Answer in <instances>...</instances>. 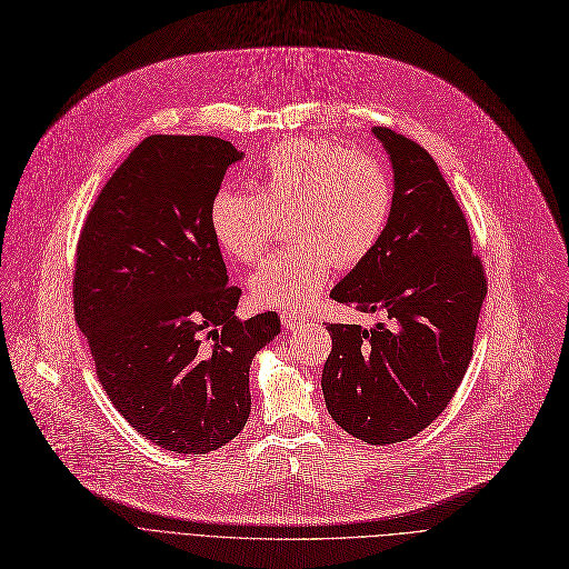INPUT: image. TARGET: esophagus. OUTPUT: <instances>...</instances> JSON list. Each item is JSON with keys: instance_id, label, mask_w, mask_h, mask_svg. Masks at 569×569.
I'll list each match as a JSON object with an SVG mask.
<instances>
[{"instance_id": "obj_1", "label": "esophagus", "mask_w": 569, "mask_h": 569, "mask_svg": "<svg viewBox=\"0 0 569 569\" xmlns=\"http://www.w3.org/2000/svg\"><path fill=\"white\" fill-rule=\"evenodd\" d=\"M281 322H283L286 330H295V327H300V325L305 322V316H300V313H290V311H283V313H281Z\"/></svg>"}]
</instances>
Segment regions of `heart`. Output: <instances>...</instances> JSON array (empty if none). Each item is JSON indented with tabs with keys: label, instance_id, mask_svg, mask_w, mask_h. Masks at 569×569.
<instances>
[{
	"label": "heart",
	"instance_id": "obj_1",
	"mask_svg": "<svg viewBox=\"0 0 569 569\" xmlns=\"http://www.w3.org/2000/svg\"><path fill=\"white\" fill-rule=\"evenodd\" d=\"M392 174L378 159L330 140H288L267 154L256 191L221 189L209 228L234 260L262 258L286 221L292 242L260 264L249 288L260 307L300 311L322 292L335 262L371 256L390 226Z\"/></svg>",
	"mask_w": 569,
	"mask_h": 569
}]
</instances>
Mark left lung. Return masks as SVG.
Masks as SVG:
<instances>
[{
	"instance_id": "left-lung-1",
	"label": "left lung",
	"mask_w": 569,
	"mask_h": 569,
	"mask_svg": "<svg viewBox=\"0 0 569 569\" xmlns=\"http://www.w3.org/2000/svg\"><path fill=\"white\" fill-rule=\"evenodd\" d=\"M395 168V207L380 244L335 286L332 300L387 322H335L322 395L332 420L369 445L427 429L447 408L472 357L487 297L463 209L422 144L376 127Z\"/></svg>"
}]
</instances>
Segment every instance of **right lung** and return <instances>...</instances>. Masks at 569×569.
<instances>
[{"instance_id": "add662e5", "label": "right lung", "mask_w": 569, "mask_h": 569, "mask_svg": "<svg viewBox=\"0 0 569 569\" xmlns=\"http://www.w3.org/2000/svg\"><path fill=\"white\" fill-rule=\"evenodd\" d=\"M242 152L214 136H149L84 219L73 311L112 406L177 455L219 450L251 412L249 367L277 311L234 316L209 204Z\"/></svg>"}]
</instances>
